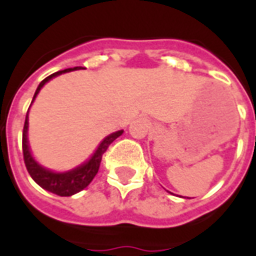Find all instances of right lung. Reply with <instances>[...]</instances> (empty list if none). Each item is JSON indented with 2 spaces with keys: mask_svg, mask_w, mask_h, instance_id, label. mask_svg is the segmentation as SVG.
<instances>
[{
  "mask_svg": "<svg viewBox=\"0 0 256 256\" xmlns=\"http://www.w3.org/2000/svg\"><path fill=\"white\" fill-rule=\"evenodd\" d=\"M75 70H80V68H67V70H63V71H58V72L52 74L48 78L44 79L41 84H38V88H36V94H34L32 101H31V106H32V102L36 98L38 93L41 92L42 88L50 79L56 78V76L62 75V74L75 71ZM28 112H30V108L27 111L24 128H23V156H24V163L26 167H27V172L31 176V178L41 188H44L48 192L58 194V196H72L75 193L84 190L93 181V178L96 177V174L98 172L101 159H102V154L106 152V148L110 146L112 141H115L119 136L123 134V130H118L115 133L108 134L106 138L102 140L100 144H98L97 150L92 154L89 159L84 162L82 164L74 167L71 170H67V172H53L50 168L42 166L41 163H38L36 158L31 154L30 144H28Z\"/></svg>",
  "mask_w": 256,
  "mask_h": 256,
  "instance_id": "add662e5",
  "label": "right lung"
}]
</instances>
